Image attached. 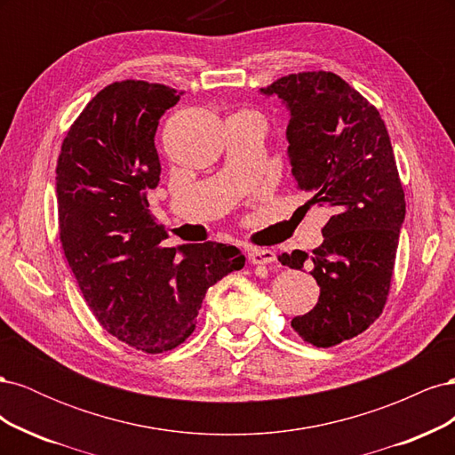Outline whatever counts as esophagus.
<instances>
[{"label":"esophagus","instance_id":"obj_1","mask_svg":"<svg viewBox=\"0 0 455 455\" xmlns=\"http://www.w3.org/2000/svg\"><path fill=\"white\" fill-rule=\"evenodd\" d=\"M246 256H249V261L254 266H266V264H271V261H275V252L273 251L258 249V246H252V249H249Z\"/></svg>","mask_w":455,"mask_h":455}]
</instances>
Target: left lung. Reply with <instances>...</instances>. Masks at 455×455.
Here are the masks:
<instances>
[{
	"mask_svg": "<svg viewBox=\"0 0 455 455\" xmlns=\"http://www.w3.org/2000/svg\"><path fill=\"white\" fill-rule=\"evenodd\" d=\"M259 92L279 96L291 112L286 140L298 189L311 194L309 204L332 209L311 256H279L292 269L313 264L321 296L292 328L316 347H332L364 332L387 301L406 214L389 132L378 109L332 72L291 74Z\"/></svg>",
	"mask_w": 455,
	"mask_h": 455,
	"instance_id": "obj_1",
	"label": "left lung"
}]
</instances>
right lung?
<instances>
[{"mask_svg":"<svg viewBox=\"0 0 455 455\" xmlns=\"http://www.w3.org/2000/svg\"><path fill=\"white\" fill-rule=\"evenodd\" d=\"M180 94L134 79L104 87L57 163L60 243L79 291L106 332L146 353L186 341L209 286L244 266L231 244H161L167 231L148 203L161 174L154 139Z\"/></svg>","mask_w":455,"mask_h":455,"instance_id":"obj_1","label":"right lung"}]
</instances>
